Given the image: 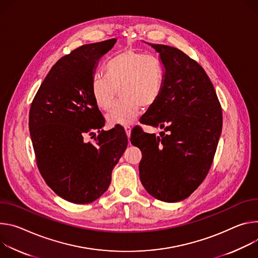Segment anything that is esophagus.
<instances>
[{
    "label": "esophagus",
    "instance_id": "obj_1",
    "mask_svg": "<svg viewBox=\"0 0 258 258\" xmlns=\"http://www.w3.org/2000/svg\"><path fill=\"white\" fill-rule=\"evenodd\" d=\"M125 132H126V135L128 137V139H130V136H131V128L130 127H125Z\"/></svg>",
    "mask_w": 258,
    "mask_h": 258
}]
</instances>
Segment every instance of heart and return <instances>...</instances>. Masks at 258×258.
Segmentation results:
<instances>
[{
	"mask_svg": "<svg viewBox=\"0 0 258 258\" xmlns=\"http://www.w3.org/2000/svg\"><path fill=\"white\" fill-rule=\"evenodd\" d=\"M163 79V67L156 57L128 50L108 62L106 76H94L91 93L96 106L108 110L118 90L122 99L113 105L106 120L109 126H129L138 118L141 106L151 107L159 99Z\"/></svg>",
	"mask_w": 258,
	"mask_h": 258,
	"instance_id": "b5f03b06",
	"label": "heart"
}]
</instances>
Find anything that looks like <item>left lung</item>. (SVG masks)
Wrapping results in <instances>:
<instances>
[{
  "instance_id": "8db88e82",
  "label": "left lung",
  "mask_w": 258,
  "mask_h": 258,
  "mask_svg": "<svg viewBox=\"0 0 258 258\" xmlns=\"http://www.w3.org/2000/svg\"><path fill=\"white\" fill-rule=\"evenodd\" d=\"M164 67L163 89L141 123L160 136L135 130L131 144L142 153L139 177L154 198L179 202L203 182L222 128V110L204 69L177 48L150 44Z\"/></svg>"
}]
</instances>
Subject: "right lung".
Returning <instances> with one entry per match:
<instances>
[{"instance_id":"1","label":"right lung","mask_w":258,"mask_h":258,"mask_svg":"<svg viewBox=\"0 0 258 258\" xmlns=\"http://www.w3.org/2000/svg\"><path fill=\"white\" fill-rule=\"evenodd\" d=\"M116 39L83 45L57 61L32 102L31 138L40 173L48 186L75 204H88L109 186L111 171L128 138L120 128L100 129L104 120L96 106L91 82L99 59ZM100 134L94 144L83 136Z\"/></svg>"}]
</instances>
